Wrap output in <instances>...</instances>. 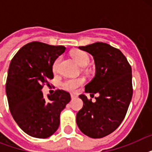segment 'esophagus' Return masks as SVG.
<instances>
[{
	"label": "esophagus",
	"mask_w": 152,
	"mask_h": 152,
	"mask_svg": "<svg viewBox=\"0 0 152 152\" xmlns=\"http://www.w3.org/2000/svg\"><path fill=\"white\" fill-rule=\"evenodd\" d=\"M71 98L73 99H75V98H76V95H75L74 94H71Z\"/></svg>",
	"instance_id": "obj_1"
}]
</instances>
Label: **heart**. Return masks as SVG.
Wrapping results in <instances>:
<instances>
[{"instance_id":"1","label":"heart","mask_w":152,"mask_h":152,"mask_svg":"<svg viewBox=\"0 0 152 152\" xmlns=\"http://www.w3.org/2000/svg\"><path fill=\"white\" fill-rule=\"evenodd\" d=\"M72 56L74 60L77 62V64L81 67H86L90 62V57L88 54L84 51L76 50L72 53ZM60 57H57L53 64V70H57V65L59 64ZM84 82V80L82 78L79 79H67L61 83L62 88L69 91H75L82 83Z\"/></svg>"}]
</instances>
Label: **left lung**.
<instances>
[{"label": "left lung", "mask_w": 152, "mask_h": 152, "mask_svg": "<svg viewBox=\"0 0 152 152\" xmlns=\"http://www.w3.org/2000/svg\"><path fill=\"white\" fill-rule=\"evenodd\" d=\"M79 49L92 55L96 69L85 92L99 95L95 102L80 95L83 105L76 114V124L86 136L102 138L117 129L126 115L132 97V68L121 50L107 43L95 42Z\"/></svg>", "instance_id": "left-lung-1"}]
</instances>
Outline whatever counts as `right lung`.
<instances>
[{
  "label": "right lung",
  "instance_id": "obj_1",
  "mask_svg": "<svg viewBox=\"0 0 152 152\" xmlns=\"http://www.w3.org/2000/svg\"><path fill=\"white\" fill-rule=\"evenodd\" d=\"M65 50L63 46L32 42L10 62L6 81L9 110L19 127L31 137L47 138L59 127L60 114L71 100L69 92L55 91L45 98L43 85L53 78V64Z\"/></svg>",
  "mask_w": 152,
  "mask_h": 152
}]
</instances>
